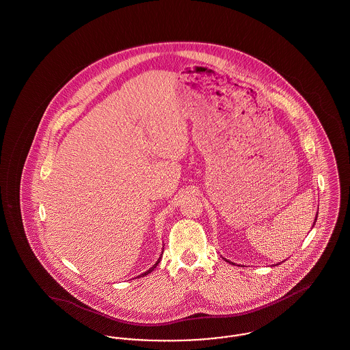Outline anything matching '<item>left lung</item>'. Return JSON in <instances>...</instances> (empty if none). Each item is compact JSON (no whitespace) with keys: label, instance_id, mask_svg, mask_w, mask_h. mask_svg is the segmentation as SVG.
I'll use <instances>...</instances> for the list:
<instances>
[{"label":"left lung","instance_id":"left-lung-1","mask_svg":"<svg viewBox=\"0 0 350 350\" xmlns=\"http://www.w3.org/2000/svg\"><path fill=\"white\" fill-rule=\"evenodd\" d=\"M315 221H317V220H315ZM314 224H315V223H314ZM228 262H230V261H228Z\"/></svg>","mask_w":350,"mask_h":350}]
</instances>
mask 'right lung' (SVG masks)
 I'll use <instances>...</instances> for the list:
<instances>
[{"instance_id": "1", "label": "right lung", "mask_w": 350, "mask_h": 350, "mask_svg": "<svg viewBox=\"0 0 350 350\" xmlns=\"http://www.w3.org/2000/svg\"><path fill=\"white\" fill-rule=\"evenodd\" d=\"M160 260H161V257H159V260H157V261H156V264H154V265H153V267H150V270H147V271H146V273H143V274H140V275H142V277H144V275H148V274H150V271H153V269H154V267H157V265H159V262H160ZM140 275H139V277H140Z\"/></svg>"}]
</instances>
